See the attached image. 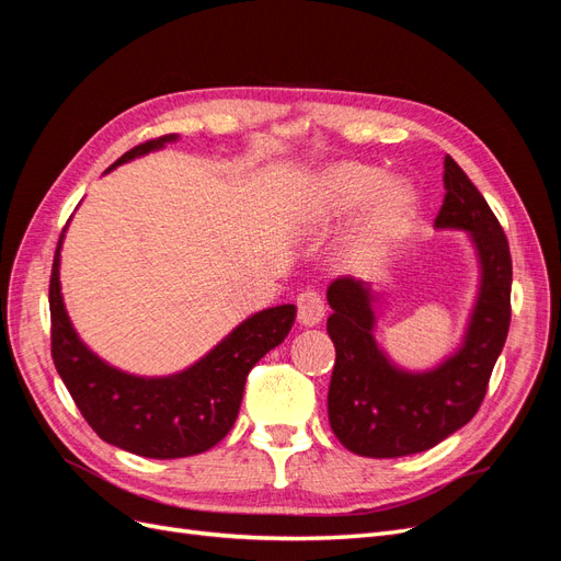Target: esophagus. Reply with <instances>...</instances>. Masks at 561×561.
<instances>
[{
    "label": "esophagus",
    "instance_id": "obj_1",
    "mask_svg": "<svg viewBox=\"0 0 561 561\" xmlns=\"http://www.w3.org/2000/svg\"><path fill=\"white\" fill-rule=\"evenodd\" d=\"M325 318V304H322L320 295L313 290H304L297 297V320L299 325L313 328L318 322Z\"/></svg>",
    "mask_w": 561,
    "mask_h": 561
}]
</instances>
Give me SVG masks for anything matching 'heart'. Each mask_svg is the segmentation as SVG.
I'll use <instances>...</instances> for the list:
<instances>
[{
    "label": "heart",
    "instance_id": "b5f03b06",
    "mask_svg": "<svg viewBox=\"0 0 561 561\" xmlns=\"http://www.w3.org/2000/svg\"><path fill=\"white\" fill-rule=\"evenodd\" d=\"M346 264L363 274L379 271L410 239L419 215V194L402 178H386L379 165L342 161L320 171L301 203V227L325 233L346 222Z\"/></svg>",
    "mask_w": 561,
    "mask_h": 561
}]
</instances>
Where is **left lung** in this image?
Returning <instances> with one entry per match:
<instances>
[{
	"label": "left lung",
	"mask_w": 561,
	"mask_h": 561,
	"mask_svg": "<svg viewBox=\"0 0 561 561\" xmlns=\"http://www.w3.org/2000/svg\"><path fill=\"white\" fill-rule=\"evenodd\" d=\"M443 180L447 194L435 227L468 231L482 268L461 348L435 369H400L371 334L377 301L371 287L351 276L328 287V334L336 348L328 416L339 443L353 454H419L463 428L480 410L511 328L513 260L503 227L451 157H445Z\"/></svg>",
	"instance_id": "left-lung-1"
}]
</instances>
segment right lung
<instances>
[{"label": "right lung", "mask_w": 561, "mask_h": 561, "mask_svg": "<svg viewBox=\"0 0 561 561\" xmlns=\"http://www.w3.org/2000/svg\"><path fill=\"white\" fill-rule=\"evenodd\" d=\"M178 135L133 147L107 171L161 149ZM50 268V355L81 416L105 443L147 458H182L215 447L241 410L250 369L290 332L295 304L243 320L208 355L171 377H135L100 360L77 336L60 295V245Z\"/></svg>", "instance_id": "right-lung-1"}]
</instances>
